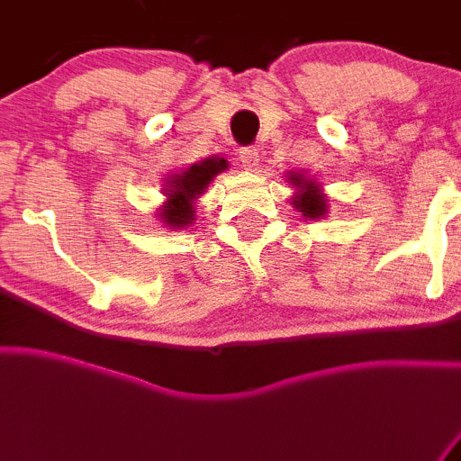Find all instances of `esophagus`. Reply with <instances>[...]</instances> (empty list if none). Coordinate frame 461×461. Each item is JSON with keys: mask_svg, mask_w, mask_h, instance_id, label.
<instances>
[{"mask_svg": "<svg viewBox=\"0 0 461 461\" xmlns=\"http://www.w3.org/2000/svg\"><path fill=\"white\" fill-rule=\"evenodd\" d=\"M240 160L246 169H255L257 162H259V151L255 147H241L240 149Z\"/></svg>", "mask_w": 461, "mask_h": 461, "instance_id": "34e87169", "label": "esophagus"}]
</instances>
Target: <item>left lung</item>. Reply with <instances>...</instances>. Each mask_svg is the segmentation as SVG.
I'll return each instance as SVG.
<instances>
[{
  "instance_id": "1",
  "label": "left lung",
  "mask_w": 461,
  "mask_h": 461,
  "mask_svg": "<svg viewBox=\"0 0 461 461\" xmlns=\"http://www.w3.org/2000/svg\"><path fill=\"white\" fill-rule=\"evenodd\" d=\"M290 180H292V185L301 186V189H303L299 193V195L294 197V202H292V204H294L296 209L303 212L305 217H312V220L325 215V211H328V204H325L323 195L316 191L314 182L305 180V177L299 176V173H296V176H290Z\"/></svg>"
}]
</instances>
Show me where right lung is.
Here are the masks:
<instances>
[{
	"label": "right lung",
	"mask_w": 461,
	"mask_h": 461,
	"mask_svg": "<svg viewBox=\"0 0 461 461\" xmlns=\"http://www.w3.org/2000/svg\"><path fill=\"white\" fill-rule=\"evenodd\" d=\"M229 167V162L224 158H209V160H202L197 165H193L185 173H177L171 182V189L167 195V206L162 209V221L173 226V229H185L193 221L195 209H193V202L197 195L204 193L206 186L211 185L212 177L220 171H224Z\"/></svg>",
	"instance_id": "1"
}]
</instances>
